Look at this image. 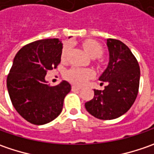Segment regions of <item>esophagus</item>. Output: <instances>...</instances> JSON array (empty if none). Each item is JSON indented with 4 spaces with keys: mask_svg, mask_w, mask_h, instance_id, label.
I'll list each match as a JSON object with an SVG mask.
<instances>
[{
    "mask_svg": "<svg viewBox=\"0 0 154 154\" xmlns=\"http://www.w3.org/2000/svg\"><path fill=\"white\" fill-rule=\"evenodd\" d=\"M81 89V87L80 86H72V90L73 91H79V90H80Z\"/></svg>",
    "mask_w": 154,
    "mask_h": 154,
    "instance_id": "obj_1",
    "label": "esophagus"
}]
</instances>
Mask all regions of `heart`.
<instances>
[{
	"instance_id": "b5f03b06",
	"label": "heart",
	"mask_w": 154,
	"mask_h": 154,
	"mask_svg": "<svg viewBox=\"0 0 154 154\" xmlns=\"http://www.w3.org/2000/svg\"><path fill=\"white\" fill-rule=\"evenodd\" d=\"M83 48L86 51V53L92 58H98L103 55V49L102 45L97 41L94 40H87L83 43ZM71 45L69 44H66L63 46L62 51L61 58L62 60H65L68 57V53L70 51ZM65 78L69 81L73 82L77 85H83L87 80L93 76L92 70L89 68H71L66 71L64 74Z\"/></svg>"
}]
</instances>
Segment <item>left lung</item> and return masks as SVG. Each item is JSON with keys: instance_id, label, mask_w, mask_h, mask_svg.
I'll use <instances>...</instances> for the list:
<instances>
[{"instance_id": "1", "label": "left lung", "mask_w": 154, "mask_h": 154, "mask_svg": "<svg viewBox=\"0 0 154 154\" xmlns=\"http://www.w3.org/2000/svg\"><path fill=\"white\" fill-rule=\"evenodd\" d=\"M107 46L109 65L99 77L107 85L94 90L93 98L85 103L86 110L101 120L117 118L130 109L138 95L140 74L138 61L127 45L109 38Z\"/></svg>"}]
</instances>
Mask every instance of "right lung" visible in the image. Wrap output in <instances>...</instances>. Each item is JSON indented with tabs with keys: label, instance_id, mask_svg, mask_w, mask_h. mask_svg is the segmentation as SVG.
<instances>
[{
	"label": "right lung",
	"instance_id": "obj_1",
	"mask_svg": "<svg viewBox=\"0 0 154 154\" xmlns=\"http://www.w3.org/2000/svg\"><path fill=\"white\" fill-rule=\"evenodd\" d=\"M62 43L59 38L38 40L22 47L16 54L7 78L14 107L27 122L43 125L61 114L64 98L71 91L63 80L51 86L45 81L49 70L61 62Z\"/></svg>",
	"mask_w": 154,
	"mask_h": 154
}]
</instances>
